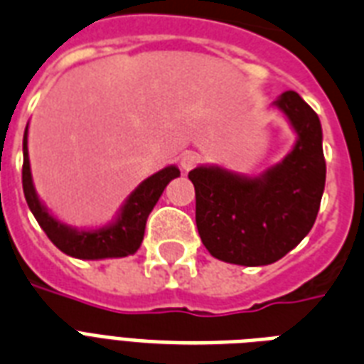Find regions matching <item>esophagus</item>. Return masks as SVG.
Here are the masks:
<instances>
[{
	"instance_id": "obj_1",
	"label": "esophagus",
	"mask_w": 364,
	"mask_h": 364,
	"mask_svg": "<svg viewBox=\"0 0 364 364\" xmlns=\"http://www.w3.org/2000/svg\"><path fill=\"white\" fill-rule=\"evenodd\" d=\"M199 161H201V156H199V154H196V151H186V154H182V157H180V168L188 173V171H191L193 167H197Z\"/></svg>"
}]
</instances>
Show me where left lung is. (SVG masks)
<instances>
[{
    "label": "left lung",
    "mask_w": 364,
    "mask_h": 364,
    "mask_svg": "<svg viewBox=\"0 0 364 364\" xmlns=\"http://www.w3.org/2000/svg\"><path fill=\"white\" fill-rule=\"evenodd\" d=\"M298 134L283 163L245 178L218 167H197L196 224L214 258L239 266H267L283 258L314 228L325 190L323 131L314 109L294 91L277 102Z\"/></svg>",
    "instance_id": "1"
}]
</instances>
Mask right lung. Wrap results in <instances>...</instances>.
Masks as SVG:
<instances>
[{"label":"right lung","mask_w":364,"mask_h":364,"mask_svg":"<svg viewBox=\"0 0 364 364\" xmlns=\"http://www.w3.org/2000/svg\"><path fill=\"white\" fill-rule=\"evenodd\" d=\"M24 163H22V190L24 197L36 220L41 226L47 237L68 256L81 258V260H100V258H121V256L134 255L140 249L144 239L146 220L150 216L151 208L156 207L157 199L161 197L163 190L173 178L180 176L176 167H167L146 178L136 190L127 199L125 207L114 226L95 230V232H77L64 226L50 216L45 207L39 203L32 184L30 161H28V127L22 140Z\"/></svg>","instance_id":"obj_1"}]
</instances>
